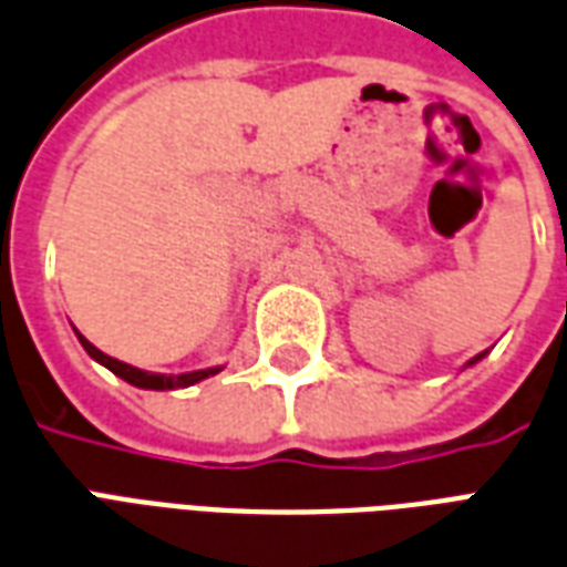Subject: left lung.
<instances>
[{"label":"left lung","mask_w":567,"mask_h":567,"mask_svg":"<svg viewBox=\"0 0 567 567\" xmlns=\"http://www.w3.org/2000/svg\"><path fill=\"white\" fill-rule=\"evenodd\" d=\"M477 359H483V353H481V357H474V359H471V362H477Z\"/></svg>","instance_id":"1"}]
</instances>
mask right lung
<instances>
[{
    "instance_id": "1",
    "label": "right lung",
    "mask_w": 567,
    "mask_h": 567,
    "mask_svg": "<svg viewBox=\"0 0 567 567\" xmlns=\"http://www.w3.org/2000/svg\"><path fill=\"white\" fill-rule=\"evenodd\" d=\"M78 338H81L84 350L90 353V357L96 359V362H102V365L114 371L117 378H123L126 383H132V386H142V390H177V386H193V383H198V380H205V378H210V374H217V371H220V369L189 371V374H175V378H165V374H151V371L132 369V365H126V362H120V359L109 357V353H102L99 347H93L90 341H86L84 334H78Z\"/></svg>"
}]
</instances>
